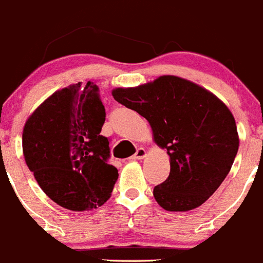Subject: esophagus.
Returning a JSON list of instances; mask_svg holds the SVG:
<instances>
[{
  "label": "esophagus",
  "mask_w": 263,
  "mask_h": 263,
  "mask_svg": "<svg viewBox=\"0 0 263 263\" xmlns=\"http://www.w3.org/2000/svg\"><path fill=\"white\" fill-rule=\"evenodd\" d=\"M146 156V151L144 148H139L136 151V153L131 157V159H143Z\"/></svg>",
  "instance_id": "esophagus-1"
}]
</instances>
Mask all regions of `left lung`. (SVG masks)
Returning a JSON list of instances; mask_svg holds the SVG:
<instances>
[{
	"instance_id": "left-lung-1",
	"label": "left lung",
	"mask_w": 263,
	"mask_h": 263,
	"mask_svg": "<svg viewBox=\"0 0 263 263\" xmlns=\"http://www.w3.org/2000/svg\"><path fill=\"white\" fill-rule=\"evenodd\" d=\"M111 93L115 101L145 118L154 143L167 149L170 175L153 190L158 205L167 212L202 205L228 175L239 149L236 122L224 102L174 75Z\"/></svg>"
}]
</instances>
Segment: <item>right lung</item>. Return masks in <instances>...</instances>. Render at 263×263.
<instances>
[{"label":"right lung","mask_w":263,"mask_h":263,"mask_svg":"<svg viewBox=\"0 0 263 263\" xmlns=\"http://www.w3.org/2000/svg\"><path fill=\"white\" fill-rule=\"evenodd\" d=\"M105 107L92 82L55 90L26 120L27 166L49 198L72 212L97 209L110 198L118 170L107 163L109 140L100 135Z\"/></svg>","instance_id":"obj_1"}]
</instances>
